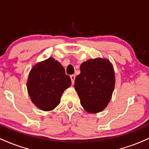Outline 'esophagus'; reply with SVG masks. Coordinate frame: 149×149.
<instances>
[{"mask_svg":"<svg viewBox=\"0 0 149 149\" xmlns=\"http://www.w3.org/2000/svg\"><path fill=\"white\" fill-rule=\"evenodd\" d=\"M70 78H71V82H72V84L73 85V83H74V81H75V78H76V76H75V75H71V76H70Z\"/></svg>","mask_w":149,"mask_h":149,"instance_id":"34e87169","label":"esophagus"}]
</instances>
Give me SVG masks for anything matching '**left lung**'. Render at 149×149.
<instances>
[{"label": "left lung", "instance_id": "left-lung-1", "mask_svg": "<svg viewBox=\"0 0 149 149\" xmlns=\"http://www.w3.org/2000/svg\"><path fill=\"white\" fill-rule=\"evenodd\" d=\"M115 85L113 66L107 59H89L80 65L75 89L80 104L89 113H98L110 103Z\"/></svg>", "mask_w": 149, "mask_h": 149}]
</instances>
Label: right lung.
Segmentation results:
<instances>
[{
	"label": "right lung",
	"mask_w": 149,
	"mask_h": 149,
	"mask_svg": "<svg viewBox=\"0 0 149 149\" xmlns=\"http://www.w3.org/2000/svg\"><path fill=\"white\" fill-rule=\"evenodd\" d=\"M71 85V78L62 64L49 57L30 70L27 89L32 102L39 109L51 111L60 104L62 94Z\"/></svg>",
	"instance_id": "1"
}]
</instances>
